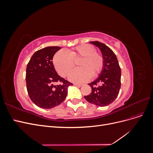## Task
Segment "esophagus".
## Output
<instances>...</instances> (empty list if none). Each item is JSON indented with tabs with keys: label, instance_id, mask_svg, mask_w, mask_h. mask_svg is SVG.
<instances>
[{
	"label": "esophagus",
	"instance_id": "34e87169",
	"mask_svg": "<svg viewBox=\"0 0 153 153\" xmlns=\"http://www.w3.org/2000/svg\"><path fill=\"white\" fill-rule=\"evenodd\" d=\"M74 85L77 86V87H81L82 85V84H74Z\"/></svg>",
	"mask_w": 153,
	"mask_h": 153
}]
</instances>
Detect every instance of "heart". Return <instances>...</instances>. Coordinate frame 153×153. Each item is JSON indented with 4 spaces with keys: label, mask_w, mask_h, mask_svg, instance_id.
Returning a JSON list of instances; mask_svg holds the SVG:
<instances>
[{
    "label": "heart",
    "mask_w": 153,
    "mask_h": 153,
    "mask_svg": "<svg viewBox=\"0 0 153 153\" xmlns=\"http://www.w3.org/2000/svg\"><path fill=\"white\" fill-rule=\"evenodd\" d=\"M78 62L79 68L73 70L69 75L70 81L81 83L95 77L100 73L103 66L102 57L96 53V48L89 45H82L68 53L60 50L54 55L53 63L60 75L66 76L74 66V61Z\"/></svg>",
    "instance_id": "heart-1"
}]
</instances>
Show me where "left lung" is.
<instances>
[{
    "label": "left lung",
    "instance_id": "obj_1",
    "mask_svg": "<svg viewBox=\"0 0 153 153\" xmlns=\"http://www.w3.org/2000/svg\"><path fill=\"white\" fill-rule=\"evenodd\" d=\"M98 47L102 54L103 66L99 76L89 85L92 92L85 96L90 103L105 106L112 103L117 97L121 88V70L116 55L106 45L99 41H90Z\"/></svg>",
    "mask_w": 153,
    "mask_h": 153
}]
</instances>
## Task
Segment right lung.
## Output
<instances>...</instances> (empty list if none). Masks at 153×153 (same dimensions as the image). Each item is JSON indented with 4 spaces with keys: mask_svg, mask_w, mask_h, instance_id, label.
Segmentation results:
<instances>
[{
    "mask_svg": "<svg viewBox=\"0 0 153 153\" xmlns=\"http://www.w3.org/2000/svg\"><path fill=\"white\" fill-rule=\"evenodd\" d=\"M61 48L48 47L37 51L27 66V92L32 102L41 108H52L62 103L68 87L73 85L60 76L53 66V57ZM58 82L62 84L56 85Z\"/></svg>",
    "mask_w": 153,
    "mask_h": 153,
    "instance_id": "1",
    "label": "right lung"
}]
</instances>
